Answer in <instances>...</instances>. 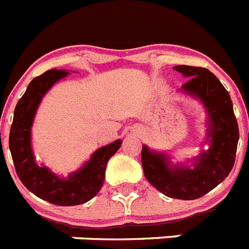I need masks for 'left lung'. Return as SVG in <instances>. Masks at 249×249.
Returning a JSON list of instances; mask_svg holds the SVG:
<instances>
[{
    "instance_id": "8db88e82",
    "label": "left lung",
    "mask_w": 249,
    "mask_h": 249,
    "mask_svg": "<svg viewBox=\"0 0 249 249\" xmlns=\"http://www.w3.org/2000/svg\"><path fill=\"white\" fill-rule=\"evenodd\" d=\"M188 81L182 91L203 103L208 114L207 142L210 148L195 158L193 168L173 166L168 156L142 147V167L147 181L167 197L197 199L226 179L236 160L238 123L230 93L212 72L203 67L176 66Z\"/></svg>"
}]
</instances>
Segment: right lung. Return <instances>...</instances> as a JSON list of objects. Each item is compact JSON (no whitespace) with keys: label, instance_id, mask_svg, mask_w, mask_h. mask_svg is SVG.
I'll return each instance as SVG.
<instances>
[{"label":"right lung","instance_id":"right-lung-1","mask_svg":"<svg viewBox=\"0 0 249 249\" xmlns=\"http://www.w3.org/2000/svg\"><path fill=\"white\" fill-rule=\"evenodd\" d=\"M68 73L65 70H50L31 81L16 105L8 140L13 164L23 186L41 199L56 206H77L93 198L103 186L107 162L122 144V141L117 140L98 148L85 166L67 178L58 177L47 167L36 163L31 147L35 114L48 89Z\"/></svg>","mask_w":249,"mask_h":249}]
</instances>
